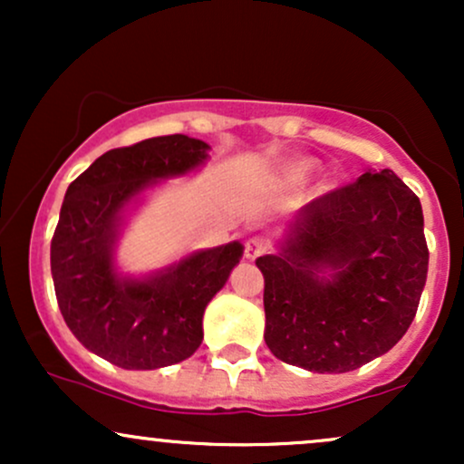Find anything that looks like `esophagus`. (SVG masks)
Wrapping results in <instances>:
<instances>
[{
  "label": "esophagus",
  "instance_id": "1",
  "mask_svg": "<svg viewBox=\"0 0 464 464\" xmlns=\"http://www.w3.org/2000/svg\"><path fill=\"white\" fill-rule=\"evenodd\" d=\"M266 253V242L259 237H250L246 242V246H244V255H246V259L250 262H255L257 257H262Z\"/></svg>",
  "mask_w": 464,
  "mask_h": 464
}]
</instances>
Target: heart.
Returning a JSON list of instances; mask_svg holds the SVG:
<instances>
[{
  "label": "heart",
  "mask_w": 464,
  "mask_h": 464,
  "mask_svg": "<svg viewBox=\"0 0 464 464\" xmlns=\"http://www.w3.org/2000/svg\"><path fill=\"white\" fill-rule=\"evenodd\" d=\"M314 169H316V163H314L312 159H296V161L285 163L275 177L276 189L292 191L303 188V185L312 179Z\"/></svg>",
  "instance_id": "b5f03b06"
}]
</instances>
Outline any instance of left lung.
<instances>
[{"label":"left lung","instance_id":"left-lung-1","mask_svg":"<svg viewBox=\"0 0 464 464\" xmlns=\"http://www.w3.org/2000/svg\"><path fill=\"white\" fill-rule=\"evenodd\" d=\"M428 259L419 198L392 169L369 168L303 207L257 259L266 344L312 372L360 369L408 332Z\"/></svg>","mask_w":464,"mask_h":464}]
</instances>
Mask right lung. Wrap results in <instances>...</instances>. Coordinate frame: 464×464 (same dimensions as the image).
Returning <instances> with one entry per match:
<instances>
[{
    "label": "right lung",
    "mask_w": 464,
    "mask_h": 464,
    "mask_svg": "<svg viewBox=\"0 0 464 464\" xmlns=\"http://www.w3.org/2000/svg\"><path fill=\"white\" fill-rule=\"evenodd\" d=\"M209 143L188 135L115 148L67 188L52 237L58 307L82 347L126 371L179 364L202 343V316L244 255L242 242L189 250L130 273L117 248L132 214L163 180L198 172Z\"/></svg>",
    "instance_id": "right-lung-1"
}]
</instances>
